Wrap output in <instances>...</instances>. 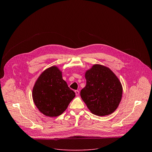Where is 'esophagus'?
Instances as JSON below:
<instances>
[{"label":"esophagus","instance_id":"esophagus-1","mask_svg":"<svg viewBox=\"0 0 152 152\" xmlns=\"http://www.w3.org/2000/svg\"><path fill=\"white\" fill-rule=\"evenodd\" d=\"M75 92V94L76 96H78L79 94V91L78 90H76Z\"/></svg>","mask_w":152,"mask_h":152}]
</instances>
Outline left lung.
<instances>
[{
    "label": "left lung",
    "mask_w": 152,
    "mask_h": 152,
    "mask_svg": "<svg viewBox=\"0 0 152 152\" xmlns=\"http://www.w3.org/2000/svg\"><path fill=\"white\" fill-rule=\"evenodd\" d=\"M86 85L80 96L91 113L105 116L118 107L123 94L122 85L117 76L108 67L94 64L86 71Z\"/></svg>",
    "instance_id": "8db88e82"
}]
</instances>
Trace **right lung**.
<instances>
[{"mask_svg": "<svg viewBox=\"0 0 152 152\" xmlns=\"http://www.w3.org/2000/svg\"><path fill=\"white\" fill-rule=\"evenodd\" d=\"M75 97L55 66L43 71L32 89V99L38 110L49 117H58L66 110Z\"/></svg>", "mask_w": 152, "mask_h": 152, "instance_id": "add662e5", "label": "right lung"}]
</instances>
